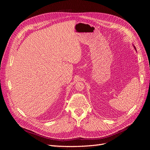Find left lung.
Returning a JSON list of instances; mask_svg holds the SVG:
<instances>
[{"mask_svg":"<svg viewBox=\"0 0 150 150\" xmlns=\"http://www.w3.org/2000/svg\"><path fill=\"white\" fill-rule=\"evenodd\" d=\"M134 48H135V47H134ZM135 49H136V48H135Z\"/></svg>","mask_w":150,"mask_h":150,"instance_id":"obj_1","label":"left lung"}]
</instances>
